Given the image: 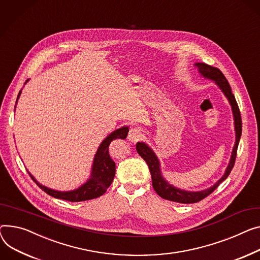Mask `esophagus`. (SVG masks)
I'll list each match as a JSON object with an SVG mask.
<instances>
[{"label": "esophagus", "mask_w": 260, "mask_h": 260, "mask_svg": "<svg viewBox=\"0 0 260 260\" xmlns=\"http://www.w3.org/2000/svg\"><path fill=\"white\" fill-rule=\"evenodd\" d=\"M144 137V134H143V131L138 128V127H134V128H131V131L128 132V140L131 142H138L142 140V138Z\"/></svg>", "instance_id": "esophagus-1"}]
</instances>
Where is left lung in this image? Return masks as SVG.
Wrapping results in <instances>:
<instances>
[{
  "instance_id": "8db88e82",
  "label": "left lung",
  "mask_w": 260,
  "mask_h": 260,
  "mask_svg": "<svg viewBox=\"0 0 260 260\" xmlns=\"http://www.w3.org/2000/svg\"><path fill=\"white\" fill-rule=\"evenodd\" d=\"M194 66L198 68L199 73L207 79L213 80L215 84L220 89V91L223 93V95L226 96L228 99L231 109H232V114H233V119H234V129H235V143L232 149L231 153V158L229 161V164L224 170V174L222 177L211 187L201 190V191H189V190L185 189H180L178 187H175L174 185L169 184L164 177L162 176V171H161V164L160 161L157 157V154L154 153V151L144 142H138L136 144V149L141 157L145 160L149 167V171L151 175V181H152V187L154 189V191L157 192L162 199L172 201V202H177V203H182V204H192V203H198L205 199L206 197H208L211 194L214 190L219 186V184L226 180L228 176L230 175V172L234 166L235 163V158H236V151L238 147V143L240 140V136H241V117H240V112L237 106V102L235 100L234 95L232 94L231 91V86L226 79V77L223 76V74L219 71V69L209 66L204 62H197Z\"/></svg>"
}]
</instances>
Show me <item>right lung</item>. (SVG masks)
Returning a JSON list of instances; mask_svg holds the SVG:
<instances>
[{
	"mask_svg": "<svg viewBox=\"0 0 260 260\" xmlns=\"http://www.w3.org/2000/svg\"><path fill=\"white\" fill-rule=\"evenodd\" d=\"M28 80H26V82ZM21 93L22 90L20 91L19 95H17L16 102L17 99L20 98ZM127 133L128 126H122L111 133L106 139L100 143L93 160L90 178L81 186L74 190H70V191H58V190L51 189L39 183L30 172L29 175L32 178V180L36 182L39 185V187L43 189L46 193L56 199L69 202H82L99 198L107 191V189L110 187L115 177L116 164L110 157L109 146L113 140L119 139V138H121V139H125L127 137Z\"/></svg>",
	"mask_w": 260,
	"mask_h": 260,
	"instance_id": "right-lung-1",
	"label": "right lung"
}]
</instances>
